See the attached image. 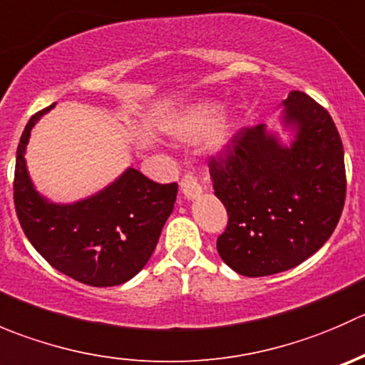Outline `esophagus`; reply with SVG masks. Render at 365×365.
Instances as JSON below:
<instances>
[{
    "instance_id": "esophagus-1",
    "label": "esophagus",
    "mask_w": 365,
    "mask_h": 365,
    "mask_svg": "<svg viewBox=\"0 0 365 365\" xmlns=\"http://www.w3.org/2000/svg\"><path fill=\"white\" fill-rule=\"evenodd\" d=\"M180 185H182L183 196H185L189 201L196 200V197H200L201 194H203V185H201L200 180H197L194 175H190V173L183 176Z\"/></svg>"
}]
</instances>
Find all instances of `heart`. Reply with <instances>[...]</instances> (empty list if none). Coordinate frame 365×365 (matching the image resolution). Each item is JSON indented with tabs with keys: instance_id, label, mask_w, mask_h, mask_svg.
Returning <instances> with one entry per match:
<instances>
[{
	"instance_id": "b5f03b06",
	"label": "heart",
	"mask_w": 365,
	"mask_h": 365,
	"mask_svg": "<svg viewBox=\"0 0 365 365\" xmlns=\"http://www.w3.org/2000/svg\"><path fill=\"white\" fill-rule=\"evenodd\" d=\"M220 118V106L215 102H200L180 114L168 127L171 138L180 143H196L210 134V145L215 150L226 148L235 135L233 121Z\"/></svg>"
}]
</instances>
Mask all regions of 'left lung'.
<instances>
[{"label": "left lung", "mask_w": 365, "mask_h": 365, "mask_svg": "<svg viewBox=\"0 0 365 365\" xmlns=\"http://www.w3.org/2000/svg\"><path fill=\"white\" fill-rule=\"evenodd\" d=\"M281 108L289 145L279 130L257 125L235 135L224 159L210 162L230 217L217 251L245 277L289 270L319 251L344 206V152L330 114L302 91Z\"/></svg>", "instance_id": "1"}]
</instances>
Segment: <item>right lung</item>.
<instances>
[{
	"mask_svg": "<svg viewBox=\"0 0 365 365\" xmlns=\"http://www.w3.org/2000/svg\"><path fill=\"white\" fill-rule=\"evenodd\" d=\"M56 104L36 113L17 146L14 201L21 227L40 256L88 286H118L145 268L176 201V183L152 182L127 168L98 192L54 203L40 194L26 165L31 130Z\"/></svg>",
	"mask_w": 365,
	"mask_h": 365,
	"instance_id": "right-lung-1",
	"label": "right lung"
}]
</instances>
